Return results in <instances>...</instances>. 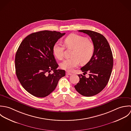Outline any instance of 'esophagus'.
<instances>
[{"label":"esophagus","instance_id":"obj_1","mask_svg":"<svg viewBox=\"0 0 131 131\" xmlns=\"http://www.w3.org/2000/svg\"><path fill=\"white\" fill-rule=\"evenodd\" d=\"M66 75H72V73H71L70 72H68V71H67V72H66Z\"/></svg>","mask_w":131,"mask_h":131}]
</instances>
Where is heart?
Listing matches in <instances>:
<instances>
[{
	"mask_svg": "<svg viewBox=\"0 0 131 131\" xmlns=\"http://www.w3.org/2000/svg\"><path fill=\"white\" fill-rule=\"evenodd\" d=\"M65 45L68 49H73L71 58L64 60L60 64V67L68 71H71L80 63L85 64L92 59L95 51V46L93 41L87 38L76 34L68 36L65 39ZM64 47L60 42H56L52 48L54 56L62 60L64 56Z\"/></svg>",
	"mask_w": 131,
	"mask_h": 131,
	"instance_id": "1",
	"label": "heart"
}]
</instances>
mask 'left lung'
<instances>
[{"label":"left lung","instance_id":"1","mask_svg":"<svg viewBox=\"0 0 131 131\" xmlns=\"http://www.w3.org/2000/svg\"><path fill=\"white\" fill-rule=\"evenodd\" d=\"M79 31L90 36L95 51L90 61L80 68L84 75L78 74L79 81L74 88L81 95L91 97L99 93L107 84L113 68V56L110 47L103 35L88 30ZM87 72L89 73L88 78L84 76Z\"/></svg>","mask_w":131,"mask_h":131}]
</instances>
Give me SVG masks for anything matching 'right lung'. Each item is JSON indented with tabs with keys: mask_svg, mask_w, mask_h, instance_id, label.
I'll return each mask as SVG.
<instances>
[{
	"mask_svg": "<svg viewBox=\"0 0 131 131\" xmlns=\"http://www.w3.org/2000/svg\"><path fill=\"white\" fill-rule=\"evenodd\" d=\"M65 34L41 31L28 35L21 43L15 56L16 73L22 86L33 96H48L65 75V70L57 69L59 65L52 52L54 44Z\"/></svg>",
	"mask_w": 131,
	"mask_h": 131,
	"instance_id": "1",
	"label": "right lung"
}]
</instances>
